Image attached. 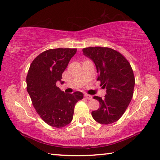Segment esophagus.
<instances>
[{
    "mask_svg": "<svg viewBox=\"0 0 160 160\" xmlns=\"http://www.w3.org/2000/svg\"><path fill=\"white\" fill-rule=\"evenodd\" d=\"M85 98L88 100H91L92 98V97L91 96V95H88V94H85Z\"/></svg>",
    "mask_w": 160,
    "mask_h": 160,
    "instance_id": "1",
    "label": "esophagus"
}]
</instances>
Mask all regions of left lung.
<instances>
[{
  "label": "left lung",
  "mask_w": 160,
  "mask_h": 160,
  "mask_svg": "<svg viewBox=\"0 0 160 160\" xmlns=\"http://www.w3.org/2000/svg\"><path fill=\"white\" fill-rule=\"evenodd\" d=\"M82 52L93 61L98 80L106 89L103 99L93 97L101 106L92 111V118L101 124L116 122L124 113L133 94L135 78L130 63L121 53L108 47H87Z\"/></svg>",
  "instance_id": "left-lung-1"
}]
</instances>
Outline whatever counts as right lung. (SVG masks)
I'll return each mask as SVG.
<instances>
[{
	"instance_id": "1",
	"label": "right lung",
	"mask_w": 160,
	"mask_h": 160,
	"mask_svg": "<svg viewBox=\"0 0 160 160\" xmlns=\"http://www.w3.org/2000/svg\"><path fill=\"white\" fill-rule=\"evenodd\" d=\"M77 49L57 48L44 51L31 64L27 76V92L42 120L49 126L62 128L72 120L76 103L83 98L77 91L65 93L57 86Z\"/></svg>"
}]
</instances>
